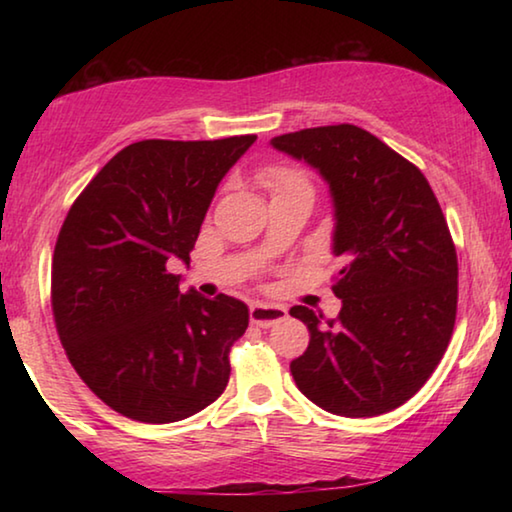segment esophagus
I'll return each mask as SVG.
<instances>
[{"label":"esophagus","instance_id":"34e87169","mask_svg":"<svg viewBox=\"0 0 512 512\" xmlns=\"http://www.w3.org/2000/svg\"><path fill=\"white\" fill-rule=\"evenodd\" d=\"M287 318V309L280 305H266V302H253L250 305V323L257 327H271Z\"/></svg>","mask_w":512,"mask_h":512}]
</instances>
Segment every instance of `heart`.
Instances as JSON below:
<instances>
[{
  "label": "heart",
  "mask_w": 512,
  "mask_h": 512,
  "mask_svg": "<svg viewBox=\"0 0 512 512\" xmlns=\"http://www.w3.org/2000/svg\"><path fill=\"white\" fill-rule=\"evenodd\" d=\"M259 178H262V183L271 189L273 194H282L298 187H309L307 178L302 176V173L287 167H266L259 173Z\"/></svg>",
  "instance_id": "obj_1"
}]
</instances>
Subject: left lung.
I'll list each match as a JSON object with an SVG mask.
<instances>
[{
  "instance_id": "1",
  "label": "left lung",
  "mask_w": 512,
  "mask_h": 512,
  "mask_svg": "<svg viewBox=\"0 0 512 512\" xmlns=\"http://www.w3.org/2000/svg\"><path fill=\"white\" fill-rule=\"evenodd\" d=\"M275 151L305 160L329 185L332 291L339 318L296 305L309 348L291 361L300 393L345 418H372L420 391L452 339L458 262L443 210L422 171L359 126L277 135Z\"/></svg>"
}]
</instances>
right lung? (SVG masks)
I'll return each instance as SVG.
<instances>
[{"instance_id":"add662e5","label":"right lung","mask_w":512,"mask_h":512,"mask_svg":"<svg viewBox=\"0 0 512 512\" xmlns=\"http://www.w3.org/2000/svg\"><path fill=\"white\" fill-rule=\"evenodd\" d=\"M257 135L144 140L121 149L76 198L51 266L60 343L90 391L126 418L185 420L219 397L248 307L180 291L225 173Z\"/></svg>"}]
</instances>
